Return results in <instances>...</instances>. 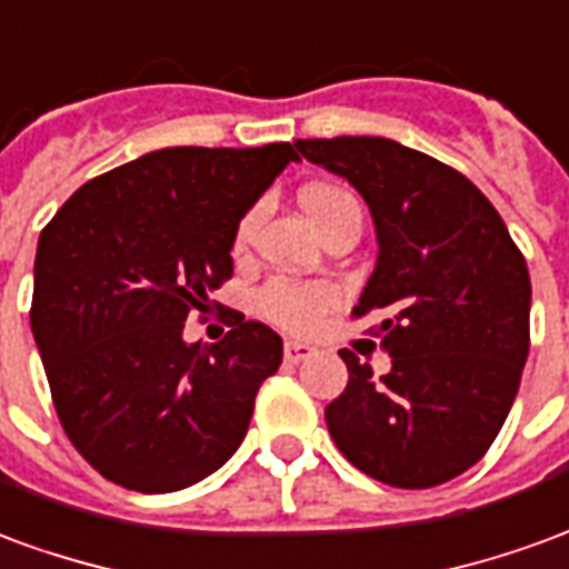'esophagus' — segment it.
<instances>
[{
	"label": "esophagus",
	"mask_w": 569,
	"mask_h": 569,
	"mask_svg": "<svg viewBox=\"0 0 569 569\" xmlns=\"http://www.w3.org/2000/svg\"><path fill=\"white\" fill-rule=\"evenodd\" d=\"M313 353H317V347H310L308 341H286L283 345L286 362H292V366H298V362H308Z\"/></svg>",
	"instance_id": "obj_1"
}]
</instances>
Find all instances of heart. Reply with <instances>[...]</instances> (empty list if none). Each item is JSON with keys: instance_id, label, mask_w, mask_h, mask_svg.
I'll return each mask as SVG.
<instances>
[{"instance_id": "obj_1", "label": "heart", "mask_w": 569, "mask_h": 569, "mask_svg": "<svg viewBox=\"0 0 569 569\" xmlns=\"http://www.w3.org/2000/svg\"><path fill=\"white\" fill-rule=\"evenodd\" d=\"M301 207L310 216V222L322 228L332 216L341 210L359 207L353 194H347L341 188L313 186L301 194ZM249 222L240 224L237 231V247L247 243ZM335 305V289L326 283H296V280H271L259 292V310L283 329L292 332H308L317 326L326 310Z\"/></svg>"}]
</instances>
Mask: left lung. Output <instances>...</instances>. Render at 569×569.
I'll use <instances>...</instances> for the list:
<instances>
[{"label":"left lung","instance_id":"obj_1","mask_svg":"<svg viewBox=\"0 0 569 569\" xmlns=\"http://www.w3.org/2000/svg\"><path fill=\"white\" fill-rule=\"evenodd\" d=\"M369 203L378 261L353 308L390 353L326 408L338 451L393 488H436L476 466L506 423L530 350V273L500 212L463 173L383 137L298 140Z\"/></svg>","mask_w":569,"mask_h":569}]
</instances>
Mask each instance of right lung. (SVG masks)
I'll return each mask as SVG.
<instances>
[{"mask_svg":"<svg viewBox=\"0 0 569 569\" xmlns=\"http://www.w3.org/2000/svg\"><path fill=\"white\" fill-rule=\"evenodd\" d=\"M292 161L296 142L149 151L44 224L32 338L69 441L109 481L170 493L240 448L283 341L243 317L212 347L182 329L231 277L237 224Z\"/></svg>","mask_w":569,"mask_h":569,"instance_id":"1","label":"right lung"}]
</instances>
